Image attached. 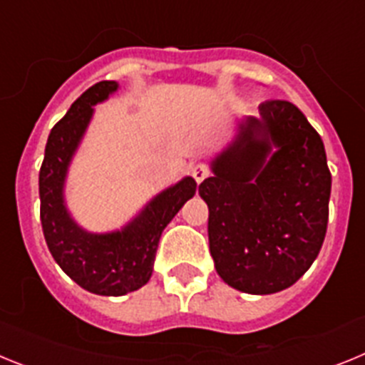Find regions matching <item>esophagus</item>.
I'll return each instance as SVG.
<instances>
[{"label": "esophagus", "mask_w": 365, "mask_h": 365, "mask_svg": "<svg viewBox=\"0 0 365 365\" xmlns=\"http://www.w3.org/2000/svg\"><path fill=\"white\" fill-rule=\"evenodd\" d=\"M206 175H208V170H206L202 164H195V166H192V177L195 179V182H197V185L206 179Z\"/></svg>", "instance_id": "34e87169"}]
</instances>
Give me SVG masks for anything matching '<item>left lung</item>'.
<instances>
[{
	"instance_id": "1",
	"label": "left lung",
	"mask_w": 365,
	"mask_h": 365,
	"mask_svg": "<svg viewBox=\"0 0 365 365\" xmlns=\"http://www.w3.org/2000/svg\"><path fill=\"white\" fill-rule=\"evenodd\" d=\"M199 185L222 282L248 294L294 285L327 232L331 172L322 137L287 100L259 106Z\"/></svg>"
}]
</instances>
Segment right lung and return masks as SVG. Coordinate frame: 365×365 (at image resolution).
<instances>
[{"instance_id":"right-lung-1","label":"right lung","mask_w":365,"mask_h":365,"mask_svg":"<svg viewBox=\"0 0 365 365\" xmlns=\"http://www.w3.org/2000/svg\"><path fill=\"white\" fill-rule=\"evenodd\" d=\"M117 89V82H98L71 106L51 130L40 168V219L47 247L73 282L100 296H124L150 282L160 234L197 186L185 177L117 232L91 234L73 221L63 202L67 168L91 120L93 106Z\"/></svg>"}]
</instances>
